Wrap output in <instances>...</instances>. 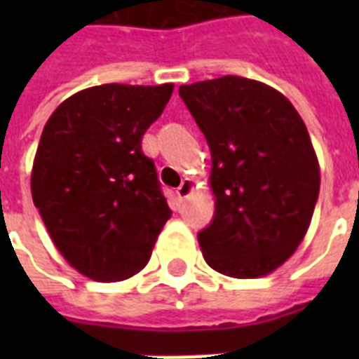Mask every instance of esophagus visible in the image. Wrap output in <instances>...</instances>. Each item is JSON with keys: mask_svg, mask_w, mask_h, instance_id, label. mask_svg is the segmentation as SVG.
<instances>
[{"mask_svg": "<svg viewBox=\"0 0 359 359\" xmlns=\"http://www.w3.org/2000/svg\"><path fill=\"white\" fill-rule=\"evenodd\" d=\"M194 180L192 179H184L182 180V184H180L179 188H177V198H179L180 202H182V200H187L188 196L192 194V192H194Z\"/></svg>", "mask_w": 359, "mask_h": 359, "instance_id": "34e87169", "label": "esophagus"}]
</instances>
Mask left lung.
I'll use <instances>...</instances> for the list:
<instances>
[{"label":"left lung","mask_w":359,"mask_h":359,"mask_svg":"<svg viewBox=\"0 0 359 359\" xmlns=\"http://www.w3.org/2000/svg\"><path fill=\"white\" fill-rule=\"evenodd\" d=\"M211 149L215 217L198 234L211 269L269 275L298 250L319 196V161L300 113L278 90L236 74L182 84Z\"/></svg>","instance_id":"8db88e82"}]
</instances>
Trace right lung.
<instances>
[{
    "label": "right lung",
    "mask_w": 359,
    "mask_h": 359,
    "mask_svg": "<svg viewBox=\"0 0 359 359\" xmlns=\"http://www.w3.org/2000/svg\"><path fill=\"white\" fill-rule=\"evenodd\" d=\"M172 88L92 86L59 103L43 126L32 200L59 254L92 280H125L144 269L171 217L142 136Z\"/></svg>",
    "instance_id": "1"
}]
</instances>
